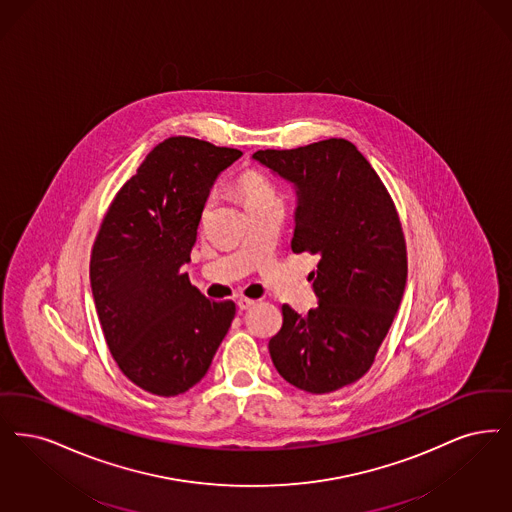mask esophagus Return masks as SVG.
I'll return each instance as SVG.
<instances>
[{
  "mask_svg": "<svg viewBox=\"0 0 512 512\" xmlns=\"http://www.w3.org/2000/svg\"><path fill=\"white\" fill-rule=\"evenodd\" d=\"M236 305L240 310H247L249 307H253L255 305V301L253 299H247V297H240L238 301H236Z\"/></svg>",
  "mask_w": 512,
  "mask_h": 512,
  "instance_id": "esophagus-1",
  "label": "esophagus"
}]
</instances>
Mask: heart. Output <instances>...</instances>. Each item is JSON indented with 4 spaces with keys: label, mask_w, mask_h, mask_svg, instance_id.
Masks as SVG:
<instances>
[{
    "label": "heart",
    "mask_w": 512,
    "mask_h": 512,
    "mask_svg": "<svg viewBox=\"0 0 512 512\" xmlns=\"http://www.w3.org/2000/svg\"><path fill=\"white\" fill-rule=\"evenodd\" d=\"M238 188L246 200V205L255 204V202H263V200H272L276 198L272 188L268 186L265 179L253 171H247L240 181H238Z\"/></svg>",
    "instance_id": "obj_1"
}]
</instances>
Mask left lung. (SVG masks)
Returning <instances> with one entry per match:
<instances>
[{
  "mask_svg": "<svg viewBox=\"0 0 512 512\" xmlns=\"http://www.w3.org/2000/svg\"><path fill=\"white\" fill-rule=\"evenodd\" d=\"M253 160L295 188L293 253L320 257L308 274L318 307L305 316L282 307L270 358L297 389H343L371 368L404 297L408 257L396 207L345 139L259 150Z\"/></svg>",
  "mask_w": 512,
  "mask_h": 512,
  "instance_id": "8db88e82",
  "label": "left lung"
}]
</instances>
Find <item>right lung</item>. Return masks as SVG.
Instances as JSON below:
<instances>
[{"label":"right lung","mask_w":512,"mask_h":512,"mask_svg":"<svg viewBox=\"0 0 512 512\" xmlns=\"http://www.w3.org/2000/svg\"><path fill=\"white\" fill-rule=\"evenodd\" d=\"M240 150L171 137L158 144L108 207L91 253L104 339L123 375L156 396L202 381L234 320L232 301L190 284V261L211 186Z\"/></svg>","instance_id":"obj_1"}]
</instances>
